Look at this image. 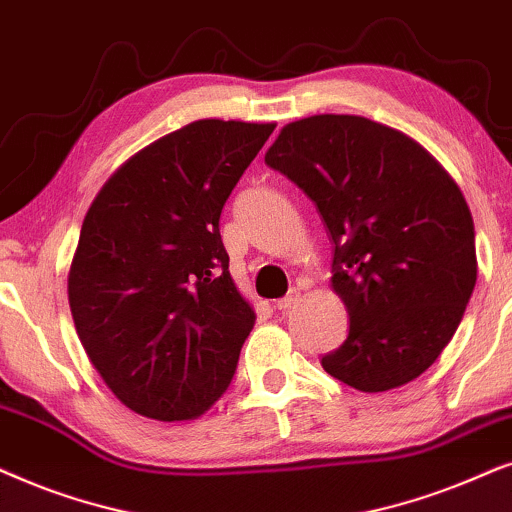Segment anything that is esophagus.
<instances>
[{
  "mask_svg": "<svg viewBox=\"0 0 512 512\" xmlns=\"http://www.w3.org/2000/svg\"><path fill=\"white\" fill-rule=\"evenodd\" d=\"M299 302H302V295H299V290H290L285 297L276 299V309L290 311V309H295V306H297Z\"/></svg>",
  "mask_w": 512,
  "mask_h": 512,
  "instance_id": "1",
  "label": "esophagus"
}]
</instances>
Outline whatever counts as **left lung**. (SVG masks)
<instances>
[{
	"label": "left lung",
	"instance_id": "1",
	"mask_svg": "<svg viewBox=\"0 0 512 512\" xmlns=\"http://www.w3.org/2000/svg\"><path fill=\"white\" fill-rule=\"evenodd\" d=\"M264 161L323 215L349 337L325 372L365 393L410 384L454 337L475 281L473 215L410 135L356 114L285 124Z\"/></svg>",
	"mask_w": 512,
	"mask_h": 512
}]
</instances>
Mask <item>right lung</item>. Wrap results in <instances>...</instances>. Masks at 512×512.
Masks as SVG:
<instances>
[{"mask_svg": "<svg viewBox=\"0 0 512 512\" xmlns=\"http://www.w3.org/2000/svg\"><path fill=\"white\" fill-rule=\"evenodd\" d=\"M274 128L192 121L133 154L88 208L67 297L88 360L135 414L196 419L231 384L257 316L220 215Z\"/></svg>", "mask_w": 512, "mask_h": 512, "instance_id": "1", "label": "right lung"}]
</instances>
